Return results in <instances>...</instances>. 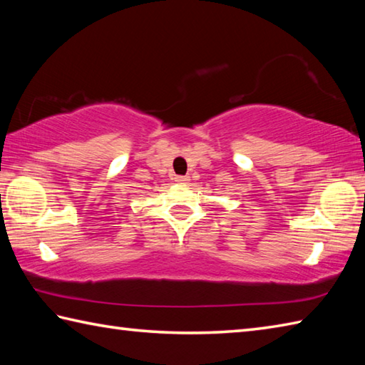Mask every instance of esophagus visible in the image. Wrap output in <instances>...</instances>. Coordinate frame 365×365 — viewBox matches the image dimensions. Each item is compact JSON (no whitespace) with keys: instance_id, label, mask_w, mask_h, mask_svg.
Wrapping results in <instances>:
<instances>
[{"instance_id":"esophagus-1","label":"esophagus","mask_w":365,"mask_h":365,"mask_svg":"<svg viewBox=\"0 0 365 365\" xmlns=\"http://www.w3.org/2000/svg\"><path fill=\"white\" fill-rule=\"evenodd\" d=\"M175 182L178 183H188L190 177L188 175H175Z\"/></svg>"}]
</instances>
